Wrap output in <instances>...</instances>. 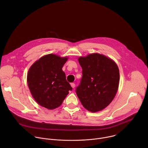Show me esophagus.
Listing matches in <instances>:
<instances>
[{
  "instance_id": "34e87169",
  "label": "esophagus",
  "mask_w": 148,
  "mask_h": 148,
  "mask_svg": "<svg viewBox=\"0 0 148 148\" xmlns=\"http://www.w3.org/2000/svg\"><path fill=\"white\" fill-rule=\"evenodd\" d=\"M71 87H72L73 88H75V84H74V83H71Z\"/></svg>"
}]
</instances>
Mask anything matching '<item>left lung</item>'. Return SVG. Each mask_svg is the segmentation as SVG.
I'll list each match as a JSON object with an SVG mask.
<instances>
[{"label": "left lung", "instance_id": "8db88e82", "mask_svg": "<svg viewBox=\"0 0 148 148\" xmlns=\"http://www.w3.org/2000/svg\"><path fill=\"white\" fill-rule=\"evenodd\" d=\"M78 60L82 69V77L76 89L77 97L88 111H102L110 104L117 92L118 67L113 60L99 53L79 57Z\"/></svg>", "mask_w": 148, "mask_h": 148}]
</instances>
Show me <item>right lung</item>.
Returning a JSON list of instances; mask_svg holds the SVG:
<instances>
[{"mask_svg": "<svg viewBox=\"0 0 148 148\" xmlns=\"http://www.w3.org/2000/svg\"><path fill=\"white\" fill-rule=\"evenodd\" d=\"M68 57L49 54L30 67L27 82L30 93L38 104L48 110L59 107L72 90L62 70Z\"/></svg>", "mask_w": 148, "mask_h": 148, "instance_id": "obj_1", "label": "right lung"}]
</instances>
